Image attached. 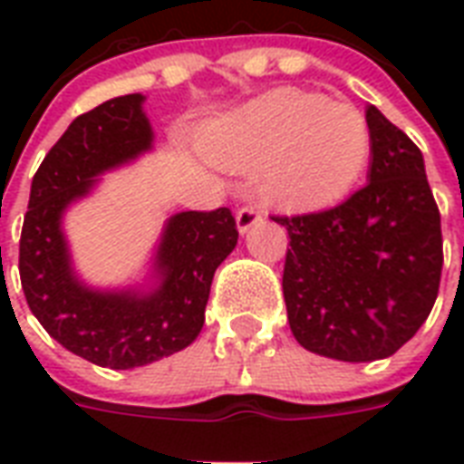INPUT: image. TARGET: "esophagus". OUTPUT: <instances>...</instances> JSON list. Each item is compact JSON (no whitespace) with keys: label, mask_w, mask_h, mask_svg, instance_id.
Instances as JSON below:
<instances>
[{"label":"esophagus","mask_w":464,"mask_h":464,"mask_svg":"<svg viewBox=\"0 0 464 464\" xmlns=\"http://www.w3.org/2000/svg\"><path fill=\"white\" fill-rule=\"evenodd\" d=\"M265 218V211L257 207V204H247V207H240L236 211V224H238L240 233H247L253 226H257Z\"/></svg>","instance_id":"34e87169"}]
</instances>
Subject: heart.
Masks as SVG:
<instances>
[{
	"label": "heart",
	"mask_w": 464,
	"mask_h": 464,
	"mask_svg": "<svg viewBox=\"0 0 464 464\" xmlns=\"http://www.w3.org/2000/svg\"><path fill=\"white\" fill-rule=\"evenodd\" d=\"M209 154L236 170L262 169V192L286 209L344 199L371 156V130L356 108L320 93L276 89L207 132Z\"/></svg>",
	"instance_id": "obj_1"
}]
</instances>
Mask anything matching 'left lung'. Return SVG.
Segmentation results:
<instances>
[{
  "mask_svg": "<svg viewBox=\"0 0 464 464\" xmlns=\"http://www.w3.org/2000/svg\"><path fill=\"white\" fill-rule=\"evenodd\" d=\"M368 182L337 207L286 226L284 301L294 337L327 359H388L431 313L443 269L440 214L424 156L368 105Z\"/></svg>",
  "mask_w": 464,
  "mask_h": 464,
  "instance_id": "left-lung-1",
  "label": "left lung"
}]
</instances>
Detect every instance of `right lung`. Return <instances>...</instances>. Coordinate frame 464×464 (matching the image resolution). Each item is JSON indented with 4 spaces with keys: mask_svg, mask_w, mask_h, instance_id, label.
Instances as JSON below:
<instances>
[{
    "mask_svg": "<svg viewBox=\"0 0 464 464\" xmlns=\"http://www.w3.org/2000/svg\"><path fill=\"white\" fill-rule=\"evenodd\" d=\"M141 103V93L112 98L67 127L33 175L18 243L21 286L38 323L72 353L115 371L147 366L195 342L214 272L238 243L231 209L180 211L160 236L151 289L98 291L76 276L62 217L98 175L151 149Z\"/></svg>",
    "mask_w": 464,
    "mask_h": 464,
    "instance_id": "1",
    "label": "right lung"
}]
</instances>
